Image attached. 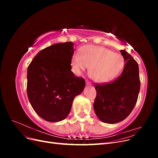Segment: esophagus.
Returning a JSON list of instances; mask_svg holds the SVG:
<instances>
[{"mask_svg": "<svg viewBox=\"0 0 158 158\" xmlns=\"http://www.w3.org/2000/svg\"><path fill=\"white\" fill-rule=\"evenodd\" d=\"M87 85H91V83L89 82V81H86V82H85Z\"/></svg>", "mask_w": 158, "mask_h": 158, "instance_id": "esophagus-1", "label": "esophagus"}]
</instances>
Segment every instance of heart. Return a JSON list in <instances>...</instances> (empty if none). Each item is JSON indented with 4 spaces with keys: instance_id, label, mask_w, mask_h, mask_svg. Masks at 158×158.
<instances>
[{
    "instance_id": "b5f03b06",
    "label": "heart",
    "mask_w": 158,
    "mask_h": 158,
    "mask_svg": "<svg viewBox=\"0 0 158 158\" xmlns=\"http://www.w3.org/2000/svg\"><path fill=\"white\" fill-rule=\"evenodd\" d=\"M71 57V70L76 76L87 70L98 83L111 81L120 73L125 64L123 56L103 47L85 45Z\"/></svg>"
}]
</instances>
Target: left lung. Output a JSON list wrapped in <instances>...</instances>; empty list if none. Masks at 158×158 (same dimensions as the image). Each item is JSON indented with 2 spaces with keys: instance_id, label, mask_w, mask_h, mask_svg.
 Wrapping results in <instances>:
<instances>
[{
  "instance_id": "left-lung-1",
  "label": "left lung",
  "mask_w": 158,
  "mask_h": 158,
  "mask_svg": "<svg viewBox=\"0 0 158 158\" xmlns=\"http://www.w3.org/2000/svg\"><path fill=\"white\" fill-rule=\"evenodd\" d=\"M121 53L125 62L122 74L111 83L95 85L94 111L100 121L108 124L121 122L130 114L140 88L138 63L127 51L121 50Z\"/></svg>"
}]
</instances>
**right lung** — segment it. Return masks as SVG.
<instances>
[{
	"mask_svg": "<svg viewBox=\"0 0 158 158\" xmlns=\"http://www.w3.org/2000/svg\"><path fill=\"white\" fill-rule=\"evenodd\" d=\"M73 42L47 47L35 56L27 68V94L36 113L49 122L67 117L74 98L83 92L85 81L70 66Z\"/></svg>",
	"mask_w": 158,
	"mask_h": 158,
	"instance_id": "obj_1",
	"label": "right lung"
}]
</instances>
